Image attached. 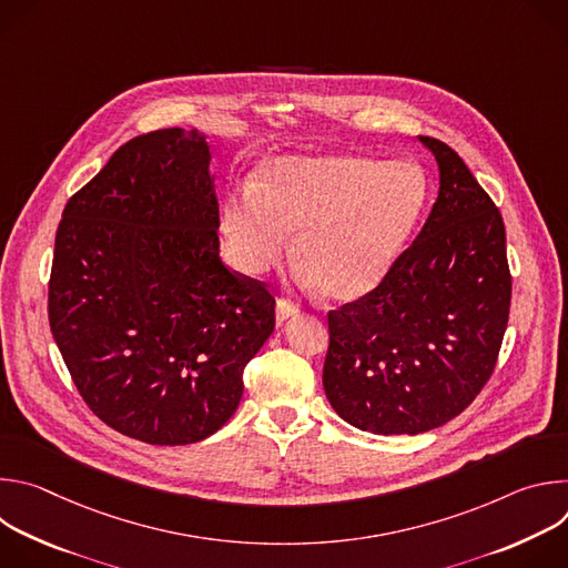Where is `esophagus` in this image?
Listing matches in <instances>:
<instances>
[{
	"mask_svg": "<svg viewBox=\"0 0 568 568\" xmlns=\"http://www.w3.org/2000/svg\"><path fill=\"white\" fill-rule=\"evenodd\" d=\"M294 314H298V305L292 303L290 298L281 296V298L276 301V321L281 323V321H285V318H290V316H294Z\"/></svg>",
	"mask_w": 568,
	"mask_h": 568,
	"instance_id": "34e87169",
	"label": "esophagus"
}]
</instances>
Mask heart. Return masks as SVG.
Wrapping results in <instances>:
<instances>
[{
  "label": "heart",
  "instance_id": "1",
  "mask_svg": "<svg viewBox=\"0 0 568 568\" xmlns=\"http://www.w3.org/2000/svg\"><path fill=\"white\" fill-rule=\"evenodd\" d=\"M427 178L412 161L366 154H283L265 159L252 189L222 206L220 229L233 267L261 276L287 252L305 281L335 301L373 292L390 272L427 202Z\"/></svg>",
  "mask_w": 568,
  "mask_h": 568
}]
</instances>
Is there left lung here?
Returning a JSON list of instances; mask_svg holds the SVG:
<instances>
[{"instance_id":"1","label":"left lung","mask_w":568,"mask_h":568,"mask_svg":"<svg viewBox=\"0 0 568 568\" xmlns=\"http://www.w3.org/2000/svg\"><path fill=\"white\" fill-rule=\"evenodd\" d=\"M418 139L440 171L425 226L373 292L328 312L323 388L346 423L382 436L469 407L497 366L513 296L497 204L458 152Z\"/></svg>"}]
</instances>
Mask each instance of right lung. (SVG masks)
<instances>
[{"mask_svg": "<svg viewBox=\"0 0 568 568\" xmlns=\"http://www.w3.org/2000/svg\"><path fill=\"white\" fill-rule=\"evenodd\" d=\"M211 150L197 130L123 143L55 231L49 326L88 407L150 445H191L237 409L274 331L263 281L220 258Z\"/></svg>", "mask_w": 568, "mask_h": 568, "instance_id": "right-lung-1", "label": "right lung"}]
</instances>
